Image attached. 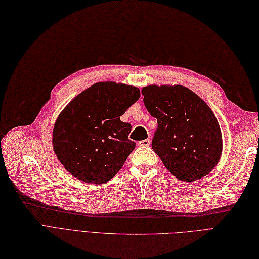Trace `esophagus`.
<instances>
[{
    "instance_id": "obj_1",
    "label": "esophagus",
    "mask_w": 259,
    "mask_h": 259,
    "mask_svg": "<svg viewBox=\"0 0 259 259\" xmlns=\"http://www.w3.org/2000/svg\"><path fill=\"white\" fill-rule=\"evenodd\" d=\"M150 140L147 139V140H144V141H140L138 143V146H140V147H148V146L150 145Z\"/></svg>"
}]
</instances>
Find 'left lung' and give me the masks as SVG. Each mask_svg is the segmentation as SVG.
Listing matches in <instances>:
<instances>
[{"label": "left lung", "mask_w": 259, "mask_h": 259, "mask_svg": "<svg viewBox=\"0 0 259 259\" xmlns=\"http://www.w3.org/2000/svg\"><path fill=\"white\" fill-rule=\"evenodd\" d=\"M144 104L157 120L152 149L181 181L193 182L209 174L222 152V136L210 108L183 85H148Z\"/></svg>", "instance_id": "8db88e82"}]
</instances>
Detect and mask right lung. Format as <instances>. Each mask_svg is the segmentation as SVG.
I'll use <instances>...</instances> for the list:
<instances>
[{
  "label": "right lung",
  "mask_w": 259,
  "mask_h": 259,
  "mask_svg": "<svg viewBox=\"0 0 259 259\" xmlns=\"http://www.w3.org/2000/svg\"><path fill=\"white\" fill-rule=\"evenodd\" d=\"M140 96L137 87L97 82L62 110L54 125L53 147L67 171L92 184H104L119 171L136 148L128 139L131 125L120 116Z\"/></svg>",
  "instance_id": "obj_1"
}]
</instances>
